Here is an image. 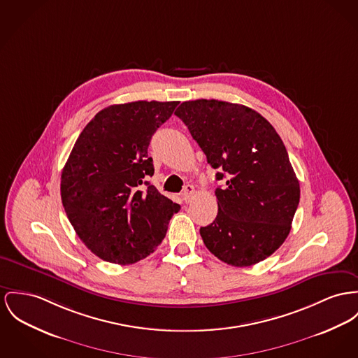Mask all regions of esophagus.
Segmentation results:
<instances>
[{"label":"esophagus","mask_w":358,"mask_h":358,"mask_svg":"<svg viewBox=\"0 0 358 358\" xmlns=\"http://www.w3.org/2000/svg\"><path fill=\"white\" fill-rule=\"evenodd\" d=\"M194 187L191 186V185H187V186H185V189L182 191V199L187 203V202H190L191 199H192V196H194Z\"/></svg>","instance_id":"34e87169"}]
</instances>
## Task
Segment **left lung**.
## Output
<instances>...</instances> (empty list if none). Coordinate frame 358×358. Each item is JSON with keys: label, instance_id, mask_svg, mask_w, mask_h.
Here are the masks:
<instances>
[{"label": "left lung", "instance_id": "1", "mask_svg": "<svg viewBox=\"0 0 358 358\" xmlns=\"http://www.w3.org/2000/svg\"><path fill=\"white\" fill-rule=\"evenodd\" d=\"M175 115L225 180L215 191L218 215L199 229L205 245L236 267L266 259L287 238L300 201L281 137L252 108L215 99L183 101Z\"/></svg>", "mask_w": 358, "mask_h": 358}]
</instances>
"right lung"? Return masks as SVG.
<instances>
[{
  "instance_id": "add662e5",
  "label": "right lung",
  "mask_w": 358,
  "mask_h": 358,
  "mask_svg": "<svg viewBox=\"0 0 358 358\" xmlns=\"http://www.w3.org/2000/svg\"><path fill=\"white\" fill-rule=\"evenodd\" d=\"M178 104L138 100L110 106L73 146L61 175L62 205L77 236L106 262L131 264L150 255L180 209L145 180L155 172L150 138Z\"/></svg>"
}]
</instances>
